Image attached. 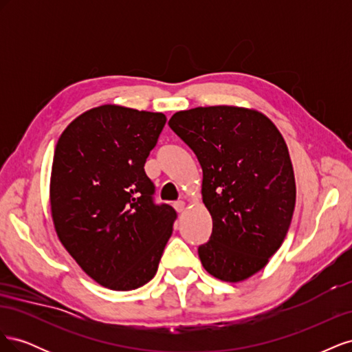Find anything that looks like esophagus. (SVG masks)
<instances>
[{
    "mask_svg": "<svg viewBox=\"0 0 352 352\" xmlns=\"http://www.w3.org/2000/svg\"><path fill=\"white\" fill-rule=\"evenodd\" d=\"M173 207L176 208V211H177V212H180V211H184V208H185V202H184L182 199H179V201H175V204H173Z\"/></svg>",
    "mask_w": 352,
    "mask_h": 352,
    "instance_id": "obj_1",
    "label": "esophagus"
}]
</instances>
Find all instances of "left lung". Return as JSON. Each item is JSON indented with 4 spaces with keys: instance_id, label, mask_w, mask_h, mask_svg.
<instances>
[{
    "instance_id": "left-lung-1",
    "label": "left lung",
    "mask_w": 352,
    "mask_h": 352,
    "mask_svg": "<svg viewBox=\"0 0 352 352\" xmlns=\"http://www.w3.org/2000/svg\"><path fill=\"white\" fill-rule=\"evenodd\" d=\"M168 126L197 155L212 219L199 260L214 278L239 282L279 250L295 208V179L280 132L258 111L216 105L179 111Z\"/></svg>"
}]
</instances>
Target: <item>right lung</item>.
<instances>
[{
    "label": "right lung",
    "instance_id": "add662e5",
    "mask_svg": "<svg viewBox=\"0 0 352 352\" xmlns=\"http://www.w3.org/2000/svg\"><path fill=\"white\" fill-rule=\"evenodd\" d=\"M166 120L101 105L74 119L56 146L50 198L57 235L85 273L114 291L154 278L177 217L154 201L144 170Z\"/></svg>",
    "mask_w": 352,
    "mask_h": 352
}]
</instances>
